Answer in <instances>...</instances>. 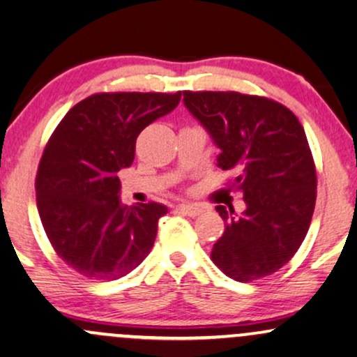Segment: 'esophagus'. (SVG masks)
I'll return each instance as SVG.
<instances>
[{
    "instance_id": "1",
    "label": "esophagus",
    "mask_w": 357,
    "mask_h": 357,
    "mask_svg": "<svg viewBox=\"0 0 357 357\" xmlns=\"http://www.w3.org/2000/svg\"><path fill=\"white\" fill-rule=\"evenodd\" d=\"M178 211L181 214H186V216L195 218L197 214L203 213V208H199V206H195V204H179Z\"/></svg>"
}]
</instances>
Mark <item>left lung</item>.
<instances>
[{"label": "left lung", "instance_id": "left-lung-1", "mask_svg": "<svg viewBox=\"0 0 357 357\" xmlns=\"http://www.w3.org/2000/svg\"><path fill=\"white\" fill-rule=\"evenodd\" d=\"M184 106L221 149L218 166L234 171L243 191L239 216L216 211L226 229L211 259L234 281L276 273L306 238L316 204V166L306 132L291 109L264 96L236 91H183Z\"/></svg>", "mask_w": 357, "mask_h": 357}]
</instances>
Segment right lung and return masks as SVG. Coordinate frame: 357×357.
Here are the masks:
<instances>
[{"mask_svg": "<svg viewBox=\"0 0 357 357\" xmlns=\"http://www.w3.org/2000/svg\"><path fill=\"white\" fill-rule=\"evenodd\" d=\"M179 100L181 91L96 93L56 126L38 167L36 203L51 246L76 273L113 281L151 251L167 208L123 206L118 171L132 165L139 132Z\"/></svg>", "mask_w": 357, "mask_h": 357, "instance_id": "add662e5", "label": "right lung"}]
</instances>
